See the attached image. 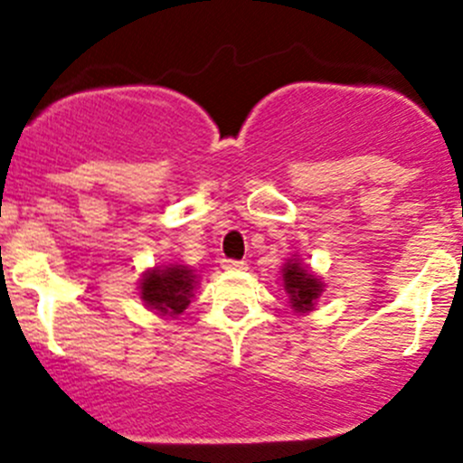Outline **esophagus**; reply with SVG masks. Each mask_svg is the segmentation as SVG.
Returning a JSON list of instances; mask_svg holds the SVG:
<instances>
[{
    "label": "esophagus",
    "mask_w": 463,
    "mask_h": 463,
    "mask_svg": "<svg viewBox=\"0 0 463 463\" xmlns=\"http://www.w3.org/2000/svg\"><path fill=\"white\" fill-rule=\"evenodd\" d=\"M222 266L228 270H244L246 261L244 260H222Z\"/></svg>",
    "instance_id": "obj_1"
}]
</instances>
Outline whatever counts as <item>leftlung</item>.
I'll return each mask as SVG.
<instances>
[{
	"mask_svg": "<svg viewBox=\"0 0 463 463\" xmlns=\"http://www.w3.org/2000/svg\"><path fill=\"white\" fill-rule=\"evenodd\" d=\"M284 288L288 293L291 307L300 314L314 309V302L322 293V284L307 269H302L298 261L284 264Z\"/></svg>",
	"mask_w": 463,
	"mask_h": 463,
	"instance_id": "8db88e82",
	"label": "left lung"
}]
</instances>
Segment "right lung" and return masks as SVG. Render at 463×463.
<instances>
[{
  "instance_id": "add662e5",
  "label": "right lung",
  "mask_w": 463,
  "mask_h": 463,
  "mask_svg": "<svg viewBox=\"0 0 463 463\" xmlns=\"http://www.w3.org/2000/svg\"><path fill=\"white\" fill-rule=\"evenodd\" d=\"M194 288V275L188 266H165L145 273L141 298L149 309L163 316L184 314L190 305Z\"/></svg>"
}]
</instances>
